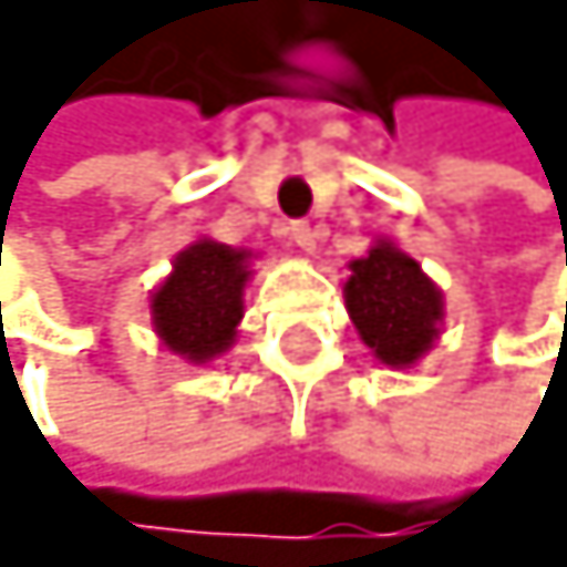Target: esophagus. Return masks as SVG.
I'll return each mask as SVG.
<instances>
[{"label":"esophagus","instance_id":"obj_1","mask_svg":"<svg viewBox=\"0 0 567 567\" xmlns=\"http://www.w3.org/2000/svg\"><path fill=\"white\" fill-rule=\"evenodd\" d=\"M289 238H292V245L300 248V252H315V248H319V230L311 227V223H292L289 227Z\"/></svg>","mask_w":567,"mask_h":567}]
</instances>
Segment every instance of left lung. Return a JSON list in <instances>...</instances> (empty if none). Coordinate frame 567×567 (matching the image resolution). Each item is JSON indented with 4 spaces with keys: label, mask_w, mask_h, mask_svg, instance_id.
I'll return each instance as SVG.
<instances>
[{
    "label": "left lung",
    "mask_w": 567,
    "mask_h": 567,
    "mask_svg": "<svg viewBox=\"0 0 567 567\" xmlns=\"http://www.w3.org/2000/svg\"><path fill=\"white\" fill-rule=\"evenodd\" d=\"M344 303L362 344L392 370H410L443 333V292L410 252L378 238L348 264Z\"/></svg>",
    "instance_id": "1"
}]
</instances>
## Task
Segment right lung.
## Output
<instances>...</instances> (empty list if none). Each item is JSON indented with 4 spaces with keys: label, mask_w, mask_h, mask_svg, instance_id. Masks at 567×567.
I'll use <instances>...</instances> for the list:
<instances>
[{
    "label": "right lung",
    "mask_w": 567,
    "mask_h": 567,
    "mask_svg": "<svg viewBox=\"0 0 567 567\" xmlns=\"http://www.w3.org/2000/svg\"><path fill=\"white\" fill-rule=\"evenodd\" d=\"M256 252L197 238L172 259V270L150 292L153 333L172 355L205 367L230 351L245 319V286Z\"/></svg>",
    "instance_id": "obj_1"
}]
</instances>
